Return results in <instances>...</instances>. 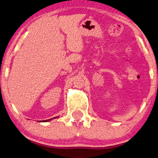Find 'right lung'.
Returning <instances> with one entry per match:
<instances>
[{"instance_id":"right-lung-1","label":"right lung","mask_w":158,"mask_h":158,"mask_svg":"<svg viewBox=\"0 0 158 158\" xmlns=\"http://www.w3.org/2000/svg\"><path fill=\"white\" fill-rule=\"evenodd\" d=\"M56 118V117H55V118ZM52 118H51V119H48V120H46V121H44V122H47V121H50V120H52ZM44 121H42V122H44ZM40 122H41V121H40Z\"/></svg>"}]
</instances>
